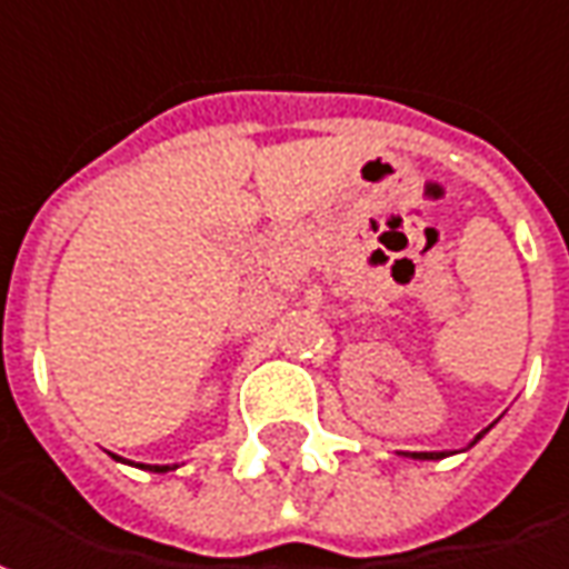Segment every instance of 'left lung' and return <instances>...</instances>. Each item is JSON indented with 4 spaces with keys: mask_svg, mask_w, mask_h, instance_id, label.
<instances>
[{
    "mask_svg": "<svg viewBox=\"0 0 569 569\" xmlns=\"http://www.w3.org/2000/svg\"><path fill=\"white\" fill-rule=\"evenodd\" d=\"M483 433H487V430H483ZM483 433H480V437H483ZM480 437H477V440H480ZM415 458H446V452H415Z\"/></svg>",
    "mask_w": 569,
    "mask_h": 569,
    "instance_id": "8db88e82",
    "label": "left lung"
}]
</instances>
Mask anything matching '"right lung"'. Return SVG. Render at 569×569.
Wrapping results in <instances>:
<instances>
[{
    "label": "right lung",
    "instance_id": "add662e5",
    "mask_svg": "<svg viewBox=\"0 0 569 569\" xmlns=\"http://www.w3.org/2000/svg\"><path fill=\"white\" fill-rule=\"evenodd\" d=\"M139 468H144V465H139ZM148 471H158V473H163V471H170V468H167V465H154V468H151V465H148Z\"/></svg>",
    "mask_w": 569,
    "mask_h": 569
}]
</instances>
